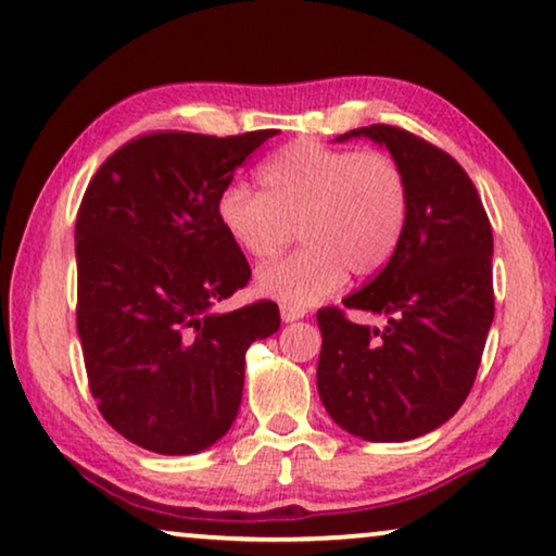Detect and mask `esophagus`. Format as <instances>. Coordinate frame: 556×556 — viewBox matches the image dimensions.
I'll return each mask as SVG.
<instances>
[{
	"label": "esophagus",
	"mask_w": 556,
	"mask_h": 556,
	"mask_svg": "<svg viewBox=\"0 0 556 556\" xmlns=\"http://www.w3.org/2000/svg\"><path fill=\"white\" fill-rule=\"evenodd\" d=\"M304 317H306L304 306H292V304L281 306V319H285V321H296V319H304Z\"/></svg>",
	"instance_id": "esophagus-1"
}]
</instances>
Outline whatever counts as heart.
<instances>
[{
	"label": "heart",
	"mask_w": 556,
	"mask_h": 556,
	"mask_svg": "<svg viewBox=\"0 0 556 556\" xmlns=\"http://www.w3.org/2000/svg\"><path fill=\"white\" fill-rule=\"evenodd\" d=\"M262 192L231 181L217 199V222L247 256L267 260L300 229L302 250L256 271L271 300L306 306L334 294L350 271L377 275L400 247L409 187L384 152L294 142L262 164Z\"/></svg>",
	"instance_id": "b5f03b06"
}]
</instances>
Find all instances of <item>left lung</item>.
Here are the masks:
<instances>
[{
    "label": "left lung",
    "mask_w": 556,
    "mask_h": 556,
    "mask_svg": "<svg viewBox=\"0 0 556 556\" xmlns=\"http://www.w3.org/2000/svg\"><path fill=\"white\" fill-rule=\"evenodd\" d=\"M387 147L409 187V219L387 267L344 296L387 327L317 312V389L339 427L367 442H409L454 417L475 384L494 319L492 227L475 185L442 149L371 124L337 137Z\"/></svg>",
    "instance_id": "8db88e82"
}]
</instances>
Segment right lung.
<instances>
[{
	"label": "right lung",
	"mask_w": 556,
	"mask_h": 556,
	"mask_svg": "<svg viewBox=\"0 0 556 556\" xmlns=\"http://www.w3.org/2000/svg\"><path fill=\"white\" fill-rule=\"evenodd\" d=\"M275 129L154 131L89 181L74 225L77 331L102 417L156 454H197L229 432L244 354L279 329L264 300L219 312L252 277L217 222L237 167Z\"/></svg>",
	"instance_id": "obj_1"
}]
</instances>
